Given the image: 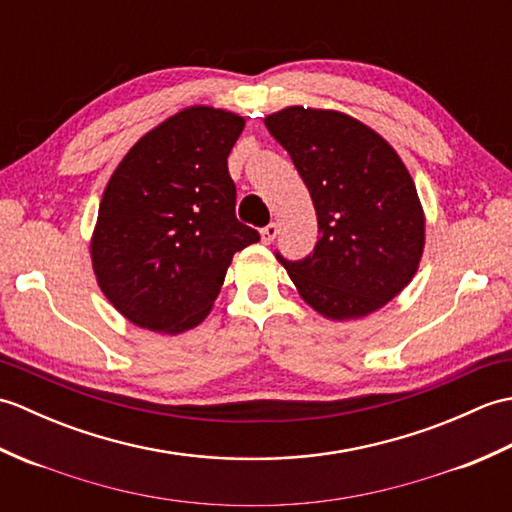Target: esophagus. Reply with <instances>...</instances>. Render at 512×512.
<instances>
[{"label": "esophagus", "instance_id": "obj_1", "mask_svg": "<svg viewBox=\"0 0 512 512\" xmlns=\"http://www.w3.org/2000/svg\"><path fill=\"white\" fill-rule=\"evenodd\" d=\"M277 233H279V226H277L275 222L266 224V226L262 228V242H264V244H270V242H273V239L277 237Z\"/></svg>", "mask_w": 512, "mask_h": 512}]
</instances>
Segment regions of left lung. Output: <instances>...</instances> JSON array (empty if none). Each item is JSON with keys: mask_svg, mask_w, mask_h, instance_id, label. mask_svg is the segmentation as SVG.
<instances>
[{"mask_svg": "<svg viewBox=\"0 0 512 512\" xmlns=\"http://www.w3.org/2000/svg\"><path fill=\"white\" fill-rule=\"evenodd\" d=\"M312 195L319 242L277 259L306 303L334 321L383 308L418 270L424 215L407 167L387 140L356 118L286 107L266 116Z\"/></svg>", "mask_w": 512, "mask_h": 512, "instance_id": "1", "label": "left lung"}]
</instances>
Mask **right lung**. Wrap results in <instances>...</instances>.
I'll return each mask as SVG.
<instances>
[{
  "label": "right lung",
  "instance_id": "obj_1",
  "mask_svg": "<svg viewBox=\"0 0 512 512\" xmlns=\"http://www.w3.org/2000/svg\"><path fill=\"white\" fill-rule=\"evenodd\" d=\"M244 118L189 107L129 149L107 182L92 264L112 306L140 328L180 334L220 295L237 250L259 233L237 220L226 158Z\"/></svg>",
  "mask_w": 512,
  "mask_h": 512
}]
</instances>
